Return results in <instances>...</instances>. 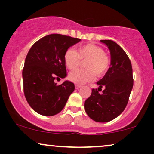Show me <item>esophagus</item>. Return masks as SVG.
<instances>
[{
    "label": "esophagus",
    "mask_w": 154,
    "mask_h": 154,
    "mask_svg": "<svg viewBox=\"0 0 154 154\" xmlns=\"http://www.w3.org/2000/svg\"><path fill=\"white\" fill-rule=\"evenodd\" d=\"M81 87H82V86L79 85H75L76 89H79V88H80Z\"/></svg>",
    "instance_id": "obj_1"
}]
</instances>
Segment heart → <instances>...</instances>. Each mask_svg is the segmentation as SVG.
<instances>
[{"mask_svg":"<svg viewBox=\"0 0 154 154\" xmlns=\"http://www.w3.org/2000/svg\"><path fill=\"white\" fill-rule=\"evenodd\" d=\"M64 63L69 69H75L85 61L86 69H76L69 75V78L76 84L82 85L91 82L94 76L99 77L106 72L110 65V59L103 49L95 44H86L77 47L76 51L69 49L64 54Z\"/></svg>","mask_w":154,"mask_h":154,"instance_id":"obj_1","label":"heart"}]
</instances>
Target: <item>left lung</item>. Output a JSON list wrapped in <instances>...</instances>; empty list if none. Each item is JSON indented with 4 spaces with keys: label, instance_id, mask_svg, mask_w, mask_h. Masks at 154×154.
Segmentation results:
<instances>
[{
    "label": "left lung",
    "instance_id": "1",
    "mask_svg": "<svg viewBox=\"0 0 154 154\" xmlns=\"http://www.w3.org/2000/svg\"><path fill=\"white\" fill-rule=\"evenodd\" d=\"M100 42L110 51L111 66L103 78L97 82L99 88L92 90L84 107L91 119L107 122L120 115L127 106L133 87V76L131 62L125 51L113 40ZM100 90L101 94L98 92Z\"/></svg>",
    "mask_w": 154,
    "mask_h": 154
}]
</instances>
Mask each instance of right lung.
<instances>
[{
  "mask_svg": "<svg viewBox=\"0 0 154 154\" xmlns=\"http://www.w3.org/2000/svg\"><path fill=\"white\" fill-rule=\"evenodd\" d=\"M80 39L51 34L40 39L28 52L22 71L24 93L32 109L43 116L59 114L75 91V85L66 80L57 85L55 79L65 78L64 54Z\"/></svg>",
  "mask_w": 154,
  "mask_h": 154,
  "instance_id": "right-lung-1",
  "label": "right lung"
}]
</instances>
